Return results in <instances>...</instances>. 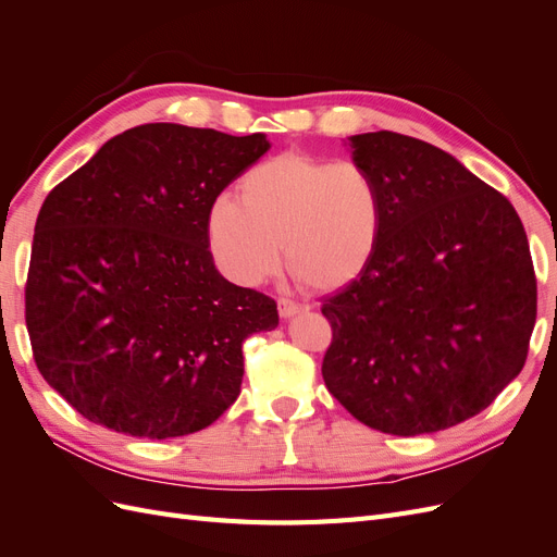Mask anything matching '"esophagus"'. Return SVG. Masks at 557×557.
<instances>
[{
    "label": "esophagus",
    "mask_w": 557,
    "mask_h": 557,
    "mask_svg": "<svg viewBox=\"0 0 557 557\" xmlns=\"http://www.w3.org/2000/svg\"><path fill=\"white\" fill-rule=\"evenodd\" d=\"M309 311L307 305H297L293 299H278V313L281 318H293L295 313H305Z\"/></svg>",
    "instance_id": "obj_1"
}]
</instances>
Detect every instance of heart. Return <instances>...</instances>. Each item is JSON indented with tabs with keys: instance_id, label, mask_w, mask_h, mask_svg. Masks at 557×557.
I'll return each mask as SVG.
<instances>
[{
	"instance_id": "obj_1",
	"label": "heart",
	"mask_w": 557,
	"mask_h": 557,
	"mask_svg": "<svg viewBox=\"0 0 557 557\" xmlns=\"http://www.w3.org/2000/svg\"><path fill=\"white\" fill-rule=\"evenodd\" d=\"M379 183L352 160L285 150L239 178V201L218 197L209 211V246L223 272L258 285L281 264L318 293L356 281L381 242Z\"/></svg>"
}]
</instances>
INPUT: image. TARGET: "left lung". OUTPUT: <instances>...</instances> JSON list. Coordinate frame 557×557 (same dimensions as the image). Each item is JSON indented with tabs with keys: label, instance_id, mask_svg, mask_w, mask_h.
<instances>
[{
	"label": "left lung",
	"instance_id": "1",
	"mask_svg": "<svg viewBox=\"0 0 557 557\" xmlns=\"http://www.w3.org/2000/svg\"><path fill=\"white\" fill-rule=\"evenodd\" d=\"M383 197L364 272L325 299L327 391L385 434L440 432L491 407L528 358L536 278L511 201L446 150L397 132L350 137Z\"/></svg>",
	"mask_w": 557,
	"mask_h": 557
}]
</instances>
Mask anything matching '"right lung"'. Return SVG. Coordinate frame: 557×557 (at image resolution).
Here are the masks:
<instances>
[{
    "label": "right lung",
    "instance_id": "right-lung-1",
    "mask_svg": "<svg viewBox=\"0 0 557 557\" xmlns=\"http://www.w3.org/2000/svg\"><path fill=\"white\" fill-rule=\"evenodd\" d=\"M267 150L262 132L148 123L48 193L25 323L41 376L90 423L170 440L239 397L242 346L278 311L218 272L209 211Z\"/></svg>",
    "mask_w": 557,
    "mask_h": 557
}]
</instances>
